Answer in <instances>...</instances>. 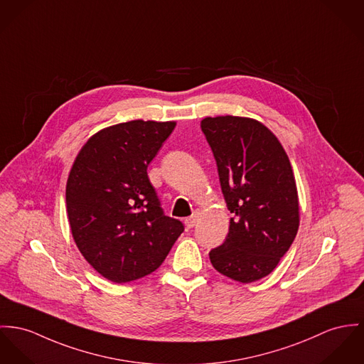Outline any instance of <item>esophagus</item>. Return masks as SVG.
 I'll use <instances>...</instances> for the list:
<instances>
[{
	"label": "esophagus",
	"mask_w": 364,
	"mask_h": 364,
	"mask_svg": "<svg viewBox=\"0 0 364 364\" xmlns=\"http://www.w3.org/2000/svg\"><path fill=\"white\" fill-rule=\"evenodd\" d=\"M196 220H198V212H196L193 216H190V218H187V219H186V225H187V228H193V227L196 224Z\"/></svg>",
	"instance_id": "1"
}]
</instances>
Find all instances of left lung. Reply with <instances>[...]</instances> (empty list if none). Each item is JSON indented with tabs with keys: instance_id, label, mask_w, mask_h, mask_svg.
I'll use <instances>...</instances> for the list:
<instances>
[{
	"instance_id": "8db88e82",
	"label": "left lung",
	"mask_w": 364,
	"mask_h": 364,
	"mask_svg": "<svg viewBox=\"0 0 364 364\" xmlns=\"http://www.w3.org/2000/svg\"><path fill=\"white\" fill-rule=\"evenodd\" d=\"M202 133L213 152L230 213L223 244L209 252L213 267L232 280L270 274L299 227V202L289 159L262 123L237 116L205 117Z\"/></svg>"
}]
</instances>
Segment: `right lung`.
Masks as SVG:
<instances>
[{"mask_svg": "<svg viewBox=\"0 0 364 364\" xmlns=\"http://www.w3.org/2000/svg\"><path fill=\"white\" fill-rule=\"evenodd\" d=\"M174 122L132 120L92 136L66 184V209L85 260L113 282L139 280L166 259L184 224L165 215L146 168Z\"/></svg>", "mask_w": 364, "mask_h": 364, "instance_id": "add662e5", "label": "right lung"}]
</instances>
